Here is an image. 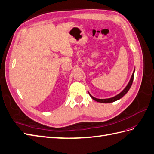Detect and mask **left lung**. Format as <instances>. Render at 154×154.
Returning a JSON list of instances; mask_svg holds the SVG:
<instances>
[{
    "label": "left lung",
    "instance_id": "left-lung-1",
    "mask_svg": "<svg viewBox=\"0 0 154 154\" xmlns=\"http://www.w3.org/2000/svg\"><path fill=\"white\" fill-rule=\"evenodd\" d=\"M134 71H135V68H134V69L133 70V72L132 74V76H131V79H130V80L129 82V83L127 84V85H126V87L124 89H123V91H122L120 93H119V94L116 95V96H114L113 97H111V98H108V99H97V98H95V97H93L88 92L90 97H91V98L94 100L97 101V102H99V103H113V102H114V101H116V100H118L119 99H120L122 97H123V96H124L126 94L127 92H128V91H129L130 88H131V85H132L133 81V79H134Z\"/></svg>",
    "mask_w": 154,
    "mask_h": 154
}]
</instances>
